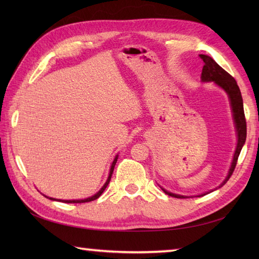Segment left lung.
<instances>
[{"label": "left lung", "mask_w": 259, "mask_h": 259, "mask_svg": "<svg viewBox=\"0 0 259 259\" xmlns=\"http://www.w3.org/2000/svg\"><path fill=\"white\" fill-rule=\"evenodd\" d=\"M200 59L203 61V67H202V72H201V81L202 82H213L214 84L218 85L219 88L227 93L230 102V108H232L233 112V119L236 128V135H237V146H236V150L233 157L232 164H230V168L228 170V174L226 178L223 181V183L219 185L217 188H221L225 184L227 183L230 176L233 175L236 163H237L239 153L243 149L246 141V135H247V128H246V119H245V113H244V104H243V98H241V93L239 90V87L237 85V82L230 75L228 72H226L221 65H219L213 59L210 57L205 56V54H200ZM160 188L163 190L164 194L168 196H171L175 198H190V196H183V195H177L174 194V192H170L166 189H163L162 187ZM216 188V189H217ZM213 191V190H211ZM210 191V192H211ZM209 194V192H205V194H201L200 196H205ZM192 197V196H191Z\"/></svg>", "instance_id": "obj_1"}]
</instances>
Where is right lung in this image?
Masks as SVG:
<instances>
[{
  "instance_id": "add662e5",
  "label": "right lung",
  "mask_w": 259,
  "mask_h": 259,
  "mask_svg": "<svg viewBox=\"0 0 259 259\" xmlns=\"http://www.w3.org/2000/svg\"><path fill=\"white\" fill-rule=\"evenodd\" d=\"M117 160H118V155L114 157L113 161H112V163H111V167H110V171H109V176H108L107 181H106V183H104V185L102 186V188H101L100 190H99V191L97 192V194L93 195V196H91V197H89V198H84V199H76V200H75V199H74V200H62V199H56V198H51V197H48V196H46V197L49 198V199H51V200H57V201L67 202V203H81V202H88V201H92V200L98 199V198L102 195V192L104 191V189L107 188V186H108L109 183H110V179H111V176H112V172H113V169H114L115 163H117Z\"/></svg>"
}]
</instances>
